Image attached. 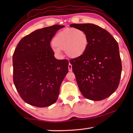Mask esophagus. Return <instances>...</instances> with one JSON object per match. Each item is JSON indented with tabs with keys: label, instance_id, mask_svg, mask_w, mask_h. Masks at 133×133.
Masks as SVG:
<instances>
[{
	"label": "esophagus",
	"instance_id": "1",
	"mask_svg": "<svg viewBox=\"0 0 133 133\" xmlns=\"http://www.w3.org/2000/svg\"><path fill=\"white\" fill-rule=\"evenodd\" d=\"M68 68H69V71H72V65L70 63L69 64Z\"/></svg>",
	"mask_w": 133,
	"mask_h": 133
}]
</instances>
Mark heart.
<instances>
[{
    "instance_id": "heart-1",
    "label": "heart",
    "mask_w": 133,
    "mask_h": 133,
    "mask_svg": "<svg viewBox=\"0 0 133 133\" xmlns=\"http://www.w3.org/2000/svg\"><path fill=\"white\" fill-rule=\"evenodd\" d=\"M53 50L59 56L61 50L72 58L84 55L89 46V38L84 31L75 28L64 29L57 33L53 39Z\"/></svg>"
}]
</instances>
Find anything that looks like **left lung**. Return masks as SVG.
Segmentation results:
<instances>
[{
	"instance_id": "8db88e82",
	"label": "left lung",
	"mask_w": 133,
	"mask_h": 133,
	"mask_svg": "<svg viewBox=\"0 0 133 133\" xmlns=\"http://www.w3.org/2000/svg\"><path fill=\"white\" fill-rule=\"evenodd\" d=\"M84 31L89 46L84 55L70 60L78 88L85 98L100 101L116 90L121 75L118 44L105 30L94 24H71Z\"/></svg>"
}]
</instances>
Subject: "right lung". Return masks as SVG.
Wrapping results in <instances>:
<instances>
[{"instance_id":"obj_1","label":"right lung","mask_w":133,"mask_h":133,"mask_svg":"<svg viewBox=\"0 0 133 133\" xmlns=\"http://www.w3.org/2000/svg\"><path fill=\"white\" fill-rule=\"evenodd\" d=\"M55 24L33 31L22 38L13 55V82L21 98L29 104L44 107L53 104L68 73L69 61L57 60L50 46Z\"/></svg>"}]
</instances>
